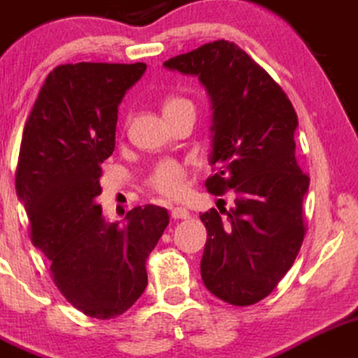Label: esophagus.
<instances>
[{"label": "esophagus", "instance_id": "1", "mask_svg": "<svg viewBox=\"0 0 358 358\" xmlns=\"http://www.w3.org/2000/svg\"><path fill=\"white\" fill-rule=\"evenodd\" d=\"M171 216L174 220H187V218H189V211H187L186 208H180V206L172 208Z\"/></svg>", "mask_w": 358, "mask_h": 358}]
</instances>
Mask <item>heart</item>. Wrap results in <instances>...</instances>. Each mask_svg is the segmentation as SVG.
<instances>
[{"mask_svg": "<svg viewBox=\"0 0 358 358\" xmlns=\"http://www.w3.org/2000/svg\"><path fill=\"white\" fill-rule=\"evenodd\" d=\"M184 101L179 98H169L164 103V110L174 106L176 103ZM184 179H186V171L176 160H162L157 167H155L154 174L150 176V186L152 189L160 192V194L169 196V198H178L184 191Z\"/></svg>", "mask_w": 358, "mask_h": 358, "instance_id": "heart-1", "label": "heart"}]
</instances>
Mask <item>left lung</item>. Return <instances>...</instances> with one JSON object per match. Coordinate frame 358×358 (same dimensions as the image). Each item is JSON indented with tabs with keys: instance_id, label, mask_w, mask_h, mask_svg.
Masks as SVG:
<instances>
[{
	"instance_id": "1",
	"label": "left lung",
	"mask_w": 358,
	"mask_h": 358,
	"mask_svg": "<svg viewBox=\"0 0 358 358\" xmlns=\"http://www.w3.org/2000/svg\"><path fill=\"white\" fill-rule=\"evenodd\" d=\"M196 76L211 99L213 194L235 192V206L201 215L208 231L204 286L233 306L272 292L299 254L309 178L296 160L298 115L271 76L228 40L204 43L164 62Z\"/></svg>"
}]
</instances>
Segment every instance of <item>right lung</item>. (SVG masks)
Here are the masks:
<instances>
[{
    "label": "right lung",
    "instance_id": "add662e5",
    "mask_svg": "<svg viewBox=\"0 0 358 358\" xmlns=\"http://www.w3.org/2000/svg\"><path fill=\"white\" fill-rule=\"evenodd\" d=\"M145 69L143 62L55 67L22 135L15 184L31 242L50 260L64 298L98 320L123 315L143 294L147 257L169 224L167 210L155 204L110 223L96 201L99 164L115 150L118 106Z\"/></svg>",
    "mask_w": 358,
    "mask_h": 358
}]
</instances>
